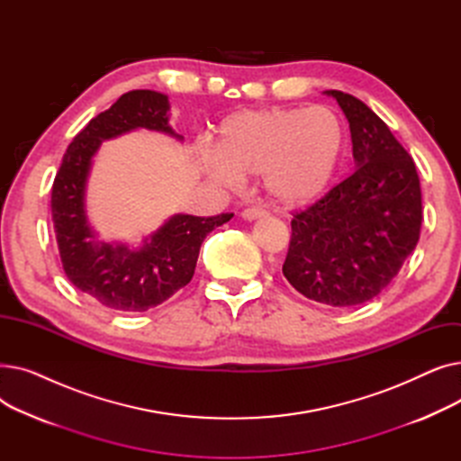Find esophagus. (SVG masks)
Segmentation results:
<instances>
[{"instance_id": "34e87169", "label": "esophagus", "mask_w": 461, "mask_h": 461, "mask_svg": "<svg viewBox=\"0 0 461 461\" xmlns=\"http://www.w3.org/2000/svg\"><path fill=\"white\" fill-rule=\"evenodd\" d=\"M261 216H267V211H265L263 207H247L243 211L245 221H256V218H261Z\"/></svg>"}]
</instances>
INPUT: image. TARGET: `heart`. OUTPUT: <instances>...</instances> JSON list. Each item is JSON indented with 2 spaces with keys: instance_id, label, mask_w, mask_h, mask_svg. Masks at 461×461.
Returning <instances> with one entry per match:
<instances>
[{
  "instance_id": "heart-1",
  "label": "heart",
  "mask_w": 461,
  "mask_h": 461,
  "mask_svg": "<svg viewBox=\"0 0 461 461\" xmlns=\"http://www.w3.org/2000/svg\"><path fill=\"white\" fill-rule=\"evenodd\" d=\"M346 131L329 106L237 112L216 134V155L203 157L218 183L263 174L271 196L284 205H304L330 185L342 162Z\"/></svg>"
}]
</instances>
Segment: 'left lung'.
<instances>
[{"mask_svg": "<svg viewBox=\"0 0 461 461\" xmlns=\"http://www.w3.org/2000/svg\"><path fill=\"white\" fill-rule=\"evenodd\" d=\"M334 96L349 121L355 172L294 212L282 273L306 299L357 306L377 297L415 250L422 194L413 158L357 96Z\"/></svg>", "mask_w": 461, "mask_h": 461, "instance_id": "left-lung-1", "label": "left lung"}]
</instances>
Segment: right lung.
Masks as SVG:
<instances>
[{
    "label": "right lung",
    "instance_id": "obj_1",
    "mask_svg": "<svg viewBox=\"0 0 461 461\" xmlns=\"http://www.w3.org/2000/svg\"><path fill=\"white\" fill-rule=\"evenodd\" d=\"M167 96L134 89L93 117L63 155L52 186V221L67 278L84 295L119 312H145L185 287L196 269L203 239L233 212L174 214L140 249L103 243L89 226L86 185L95 153L104 140L149 129L183 140L169 127Z\"/></svg>",
    "mask_w": 461,
    "mask_h": 461
}]
</instances>
